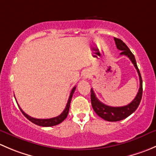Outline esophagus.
Listing matches in <instances>:
<instances>
[{
	"mask_svg": "<svg viewBox=\"0 0 156 156\" xmlns=\"http://www.w3.org/2000/svg\"><path fill=\"white\" fill-rule=\"evenodd\" d=\"M90 74L88 72H85L84 74H83V78H84V79H85V78H90Z\"/></svg>",
	"mask_w": 156,
	"mask_h": 156,
	"instance_id": "esophagus-1",
	"label": "esophagus"
}]
</instances>
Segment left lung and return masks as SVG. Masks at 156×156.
I'll return each mask as SVG.
<instances>
[{"instance_id":"8db88e82","label":"left lung","mask_w":156,"mask_h":156,"mask_svg":"<svg viewBox=\"0 0 156 156\" xmlns=\"http://www.w3.org/2000/svg\"><path fill=\"white\" fill-rule=\"evenodd\" d=\"M114 40L115 41V44L117 48L119 50H122L121 55H125L127 56L132 63L133 64L134 67L137 71L138 75L140 78V88L138 90L137 94L133 99V101L129 103L127 106H120V107H113V106H109L104 103H101L96 97L95 94L94 92V90H90V99H91V104L92 107L94 108V112L100 116V118L103 119L104 120L108 121V122H119V121L123 120L126 119L129 115L132 114L133 112L136 111V109L139 106L140 103L142 99L143 94V81L141 78V75L140 73L139 69H138L137 65H136V59H135L134 56L130 49L127 48V46L122 41L121 39L114 37Z\"/></svg>"}]
</instances>
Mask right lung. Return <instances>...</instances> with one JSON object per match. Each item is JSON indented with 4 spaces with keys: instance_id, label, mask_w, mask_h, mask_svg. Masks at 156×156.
Segmentation results:
<instances>
[{
    "instance_id": "add662e5",
    "label": "right lung",
    "mask_w": 156,
    "mask_h": 156,
    "mask_svg": "<svg viewBox=\"0 0 156 156\" xmlns=\"http://www.w3.org/2000/svg\"><path fill=\"white\" fill-rule=\"evenodd\" d=\"M75 88H76V87H74L73 88H72V91H71L70 95H69V97L68 103H67L65 109L63 110V112H62L59 115L56 116V117L52 118V119H34V118L31 117V116H29V115H27L26 113H25L23 111V109L20 107V106H19V107H20V109L21 110L22 113H23V114L25 115V117H26V119H29L30 122H31L32 123L35 124V125H39V126H42V127H51V126H54V125H59V124H60L61 122H63V121L66 119V118L67 117V115H68L69 107H70L71 100H72V96H73L74 92H75Z\"/></svg>"
}]
</instances>
